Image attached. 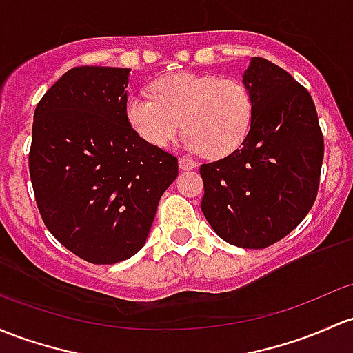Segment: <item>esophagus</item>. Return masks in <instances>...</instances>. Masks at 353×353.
Wrapping results in <instances>:
<instances>
[{"mask_svg":"<svg viewBox=\"0 0 353 353\" xmlns=\"http://www.w3.org/2000/svg\"><path fill=\"white\" fill-rule=\"evenodd\" d=\"M196 167V162L192 161V159H188V157H181L179 159V169L181 170H191Z\"/></svg>","mask_w":353,"mask_h":353,"instance_id":"obj_1","label":"esophagus"}]
</instances>
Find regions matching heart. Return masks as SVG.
I'll return each mask as SVG.
<instances>
[{
	"label": "heart",
	"mask_w": 353,
	"mask_h": 353,
	"mask_svg": "<svg viewBox=\"0 0 353 353\" xmlns=\"http://www.w3.org/2000/svg\"><path fill=\"white\" fill-rule=\"evenodd\" d=\"M152 96L130 94L125 101L130 128L152 147H165L183 125L188 150L220 159L235 152L250 132L252 98L240 81L174 72L154 81Z\"/></svg>",
	"instance_id": "heart-1"
}]
</instances>
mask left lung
Returning <instances> with one entry per match:
<instances>
[{
    "label": "left lung",
    "mask_w": 353,
    "mask_h": 353,
    "mask_svg": "<svg viewBox=\"0 0 353 353\" xmlns=\"http://www.w3.org/2000/svg\"><path fill=\"white\" fill-rule=\"evenodd\" d=\"M252 127L242 147L199 167L201 211L225 242L265 248L296 228L313 206L323 135L310 92L267 59L252 57L242 76Z\"/></svg>",
    "instance_id": "1"
}]
</instances>
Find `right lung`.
<instances>
[{
  "instance_id": "add662e5",
  "label": "right lung",
  "mask_w": 353,
  "mask_h": 353,
  "mask_svg": "<svg viewBox=\"0 0 353 353\" xmlns=\"http://www.w3.org/2000/svg\"><path fill=\"white\" fill-rule=\"evenodd\" d=\"M130 69L68 70L33 113L28 165L42 220L72 254L117 264L145 245L177 159L125 118Z\"/></svg>"
}]
</instances>
